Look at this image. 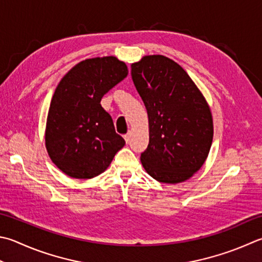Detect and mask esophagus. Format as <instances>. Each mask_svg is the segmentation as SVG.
<instances>
[{"label": "esophagus", "instance_id": "esophagus-1", "mask_svg": "<svg viewBox=\"0 0 262 262\" xmlns=\"http://www.w3.org/2000/svg\"><path fill=\"white\" fill-rule=\"evenodd\" d=\"M124 139H125V141H126V144H129V141H130V139H131V135H130V133H127V135L124 136Z\"/></svg>", "mask_w": 262, "mask_h": 262}]
</instances>
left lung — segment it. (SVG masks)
<instances>
[{"mask_svg": "<svg viewBox=\"0 0 262 262\" xmlns=\"http://www.w3.org/2000/svg\"><path fill=\"white\" fill-rule=\"evenodd\" d=\"M131 76L149 120L142 166L165 184L189 179L204 164L213 138L204 97L184 68L160 54L132 63Z\"/></svg>", "mask_w": 262, "mask_h": 262, "instance_id": "obj_1", "label": "left lung"}]
</instances>
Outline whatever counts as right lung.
<instances>
[{
    "label": "right lung",
    "mask_w": 262,
    "mask_h": 262,
    "mask_svg": "<svg viewBox=\"0 0 262 262\" xmlns=\"http://www.w3.org/2000/svg\"><path fill=\"white\" fill-rule=\"evenodd\" d=\"M126 75V65L117 58H92L59 82L49 108L46 146L63 173L76 179L99 176L125 145L100 101Z\"/></svg>",
    "instance_id": "right-lung-1"
}]
</instances>
